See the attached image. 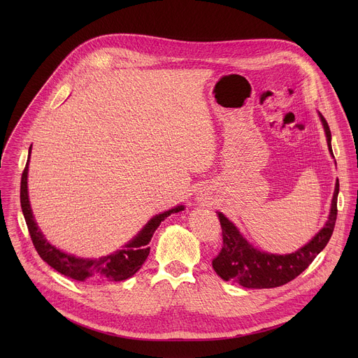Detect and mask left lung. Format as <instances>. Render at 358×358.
<instances>
[{
	"instance_id": "left-lung-1",
	"label": "left lung",
	"mask_w": 358,
	"mask_h": 358,
	"mask_svg": "<svg viewBox=\"0 0 358 358\" xmlns=\"http://www.w3.org/2000/svg\"><path fill=\"white\" fill-rule=\"evenodd\" d=\"M319 117L326 133L329 151L333 156L329 124L320 113ZM338 187L337 180L330 214L324 227L308 243L286 255L268 253L257 249L243 238L239 229L222 213H218L222 228V249L213 261V268L217 275L227 282L231 280L248 289L278 287L297 278L304 269H308L331 238L337 218Z\"/></svg>"
}]
</instances>
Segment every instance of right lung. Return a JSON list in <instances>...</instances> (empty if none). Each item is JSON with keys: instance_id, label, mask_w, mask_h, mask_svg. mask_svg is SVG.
<instances>
[{"instance_id": "1", "label": "right lung", "mask_w": 358, "mask_h": 358, "mask_svg": "<svg viewBox=\"0 0 358 358\" xmlns=\"http://www.w3.org/2000/svg\"><path fill=\"white\" fill-rule=\"evenodd\" d=\"M28 164L29 160L21 177V208L32 243L39 257L50 268H54L59 273L79 282H120L131 278L147 259L150 253V248L147 246V243L151 241L152 234L160 227L162 221H164L171 214L184 210V206H177L169 211L155 215L131 241H129L122 249L116 250L115 253L108 255V257L79 258L75 257V255L62 252L57 249L52 243H49L45 239V235L38 228L28 198Z\"/></svg>"}]
</instances>
